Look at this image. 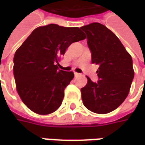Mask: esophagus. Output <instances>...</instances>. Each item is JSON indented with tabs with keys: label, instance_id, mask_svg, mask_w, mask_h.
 Returning a JSON list of instances; mask_svg holds the SVG:
<instances>
[{
	"label": "esophagus",
	"instance_id": "obj_1",
	"mask_svg": "<svg viewBox=\"0 0 145 145\" xmlns=\"http://www.w3.org/2000/svg\"><path fill=\"white\" fill-rule=\"evenodd\" d=\"M81 75V74H79V73H77V72H74V76L75 77H78V76Z\"/></svg>",
	"mask_w": 145,
	"mask_h": 145
}]
</instances>
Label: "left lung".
<instances>
[{"mask_svg": "<svg viewBox=\"0 0 145 145\" xmlns=\"http://www.w3.org/2000/svg\"><path fill=\"white\" fill-rule=\"evenodd\" d=\"M87 35L91 63L99 65V81L88 82L81 89L83 104L90 111L105 114L121 105L134 79L132 57L112 31L98 22L80 28Z\"/></svg>", "mask_w": 145, "mask_h": 145, "instance_id": "obj_1", "label": "left lung"}]
</instances>
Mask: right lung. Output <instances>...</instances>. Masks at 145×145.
<instances>
[{"label":"right lung","mask_w":145,"mask_h":145,"mask_svg":"<svg viewBox=\"0 0 145 145\" xmlns=\"http://www.w3.org/2000/svg\"><path fill=\"white\" fill-rule=\"evenodd\" d=\"M85 39L78 27L50 24L33 30L16 50L13 60L16 88L29 109L46 115L60 106L64 89L74 74L59 70L58 60L71 43Z\"/></svg>","instance_id":"add662e5"}]
</instances>
